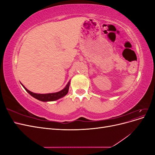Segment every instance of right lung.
Listing matches in <instances>:
<instances>
[{
	"mask_svg": "<svg viewBox=\"0 0 155 155\" xmlns=\"http://www.w3.org/2000/svg\"><path fill=\"white\" fill-rule=\"evenodd\" d=\"M70 84V81H68L66 87H65L63 89V90L60 91L59 92H57L48 93V94H37V93L32 92L30 91L29 90H28V89L24 85H23L22 83H21V85H22L23 87L25 88L26 92L28 93H29L32 97H35V99L38 100L39 101L45 102V101H53L58 100L60 99V98L64 97L65 95H67L68 92Z\"/></svg>",
	"mask_w": 155,
	"mask_h": 155,
	"instance_id": "obj_1",
	"label": "right lung"
}]
</instances>
